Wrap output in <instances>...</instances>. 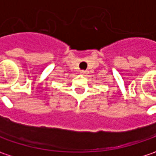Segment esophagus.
I'll return each mask as SVG.
<instances>
[{
	"label": "esophagus",
	"mask_w": 156,
	"mask_h": 156,
	"mask_svg": "<svg viewBox=\"0 0 156 156\" xmlns=\"http://www.w3.org/2000/svg\"><path fill=\"white\" fill-rule=\"evenodd\" d=\"M80 73H81L82 75H85V74H87V71H84V70H82V71H80Z\"/></svg>",
	"instance_id": "1"
}]
</instances>
